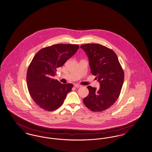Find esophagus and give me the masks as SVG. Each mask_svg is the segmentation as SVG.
<instances>
[{
	"mask_svg": "<svg viewBox=\"0 0 152 152\" xmlns=\"http://www.w3.org/2000/svg\"><path fill=\"white\" fill-rule=\"evenodd\" d=\"M75 88H80V87H81V85H79V84H75Z\"/></svg>",
	"mask_w": 152,
	"mask_h": 152,
	"instance_id": "1",
	"label": "esophagus"
}]
</instances>
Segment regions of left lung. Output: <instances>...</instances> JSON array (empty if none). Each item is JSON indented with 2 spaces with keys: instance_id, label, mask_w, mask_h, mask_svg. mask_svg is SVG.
Listing matches in <instances>:
<instances>
[{
  "instance_id": "8db88e82",
  "label": "left lung",
  "mask_w": 152,
  "mask_h": 152,
  "mask_svg": "<svg viewBox=\"0 0 152 152\" xmlns=\"http://www.w3.org/2000/svg\"><path fill=\"white\" fill-rule=\"evenodd\" d=\"M88 55L91 72L100 83L98 89L88 86L89 95L83 99L89 110L101 112L109 109L119 97L124 73L115 52L98 43L83 45Z\"/></svg>"
}]
</instances>
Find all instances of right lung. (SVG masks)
Wrapping results in <instances>:
<instances>
[{"label": "right lung", "instance_id": "add662e5", "mask_svg": "<svg viewBox=\"0 0 152 152\" xmlns=\"http://www.w3.org/2000/svg\"><path fill=\"white\" fill-rule=\"evenodd\" d=\"M78 45L56 44L41 49L33 58L27 71L26 81L31 97L46 111H54L64 102L72 84H61L53 79L56 69L76 53Z\"/></svg>", "mask_w": 152, "mask_h": 152}]
</instances>
